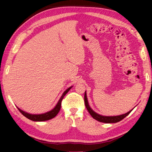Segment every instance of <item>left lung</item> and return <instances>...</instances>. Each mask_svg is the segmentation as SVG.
<instances>
[{
  "label": "left lung",
  "mask_w": 152,
  "mask_h": 152,
  "mask_svg": "<svg viewBox=\"0 0 152 152\" xmlns=\"http://www.w3.org/2000/svg\"><path fill=\"white\" fill-rule=\"evenodd\" d=\"M84 103H85V106L86 107L87 110H88V113L91 114L92 118H94V119L97 120L98 121L105 123H117L121 121L122 119H124L125 117H127L129 113L132 111V110H131L128 113H125V114L118 115V116H102L99 114H98L96 112H94L91 107H90L88 102V99H87L86 96V92L85 91L84 93Z\"/></svg>",
  "instance_id": "1"
}]
</instances>
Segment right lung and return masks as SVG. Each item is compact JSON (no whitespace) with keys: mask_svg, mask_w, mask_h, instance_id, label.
Instances as JSON below:
<instances>
[{"mask_svg":"<svg viewBox=\"0 0 152 152\" xmlns=\"http://www.w3.org/2000/svg\"><path fill=\"white\" fill-rule=\"evenodd\" d=\"M72 87L70 86V88H68L67 90H66L62 94V96L60 97V100L58 102L57 104L56 105V107L53 108L52 110H50L45 113H43V114H39V115H33V114H29V113H26L22 110L21 109H20L19 108L17 107L18 110L22 113V115H23L25 117H27V119H29L31 121H48L53 119L54 118L56 115H58V113L60 111V110L61 109V101H62L63 98L64 96L68 93V92L70 91V90L72 88Z\"/></svg>","mask_w":152,"mask_h":152,"instance_id":"1","label":"right lung"}]
</instances>
